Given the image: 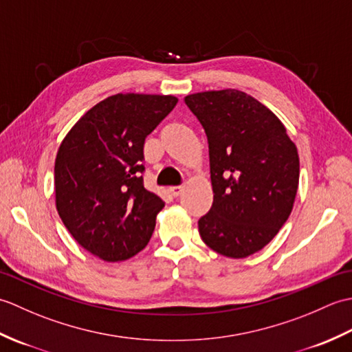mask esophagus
<instances>
[{"label":"esophagus","mask_w":352,"mask_h":352,"mask_svg":"<svg viewBox=\"0 0 352 352\" xmlns=\"http://www.w3.org/2000/svg\"><path fill=\"white\" fill-rule=\"evenodd\" d=\"M183 192V186H170L169 193L172 197H178Z\"/></svg>","instance_id":"34e87169"}]
</instances>
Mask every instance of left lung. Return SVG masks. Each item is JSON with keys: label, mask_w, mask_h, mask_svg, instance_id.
<instances>
[{"label": "left lung", "mask_w": 352, "mask_h": 352, "mask_svg": "<svg viewBox=\"0 0 352 352\" xmlns=\"http://www.w3.org/2000/svg\"><path fill=\"white\" fill-rule=\"evenodd\" d=\"M184 102L208 142L213 204L198 221L203 242L245 258L272 241L294 208L300 157L283 122L251 95L223 89Z\"/></svg>", "instance_id": "8db88e82"}]
</instances>
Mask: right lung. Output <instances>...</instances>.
<instances>
[{"label": "right lung", "instance_id": "1", "mask_svg": "<svg viewBox=\"0 0 352 352\" xmlns=\"http://www.w3.org/2000/svg\"><path fill=\"white\" fill-rule=\"evenodd\" d=\"M177 102L172 95H111L86 111L58 148V216L101 260L136 256L153 236L164 203L144 188V144Z\"/></svg>", "mask_w": 352, "mask_h": 352}]
</instances>
